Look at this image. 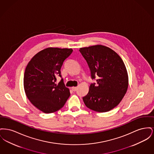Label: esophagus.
<instances>
[{
	"label": "esophagus",
	"mask_w": 154,
	"mask_h": 154,
	"mask_svg": "<svg viewBox=\"0 0 154 154\" xmlns=\"http://www.w3.org/2000/svg\"><path fill=\"white\" fill-rule=\"evenodd\" d=\"M77 87H72V90L73 91H75L77 90Z\"/></svg>",
	"instance_id": "1"
}]
</instances>
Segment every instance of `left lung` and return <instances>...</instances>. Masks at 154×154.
Returning <instances> with one entry per match:
<instances>
[{"mask_svg": "<svg viewBox=\"0 0 154 154\" xmlns=\"http://www.w3.org/2000/svg\"><path fill=\"white\" fill-rule=\"evenodd\" d=\"M88 63L91 77H97V85L89 86L82 97L85 106L97 112L109 111L117 106L126 93L129 79L121 58L114 50L102 45L80 48Z\"/></svg>", "mask_w": 154, "mask_h": 154, "instance_id": "1", "label": "left lung"}]
</instances>
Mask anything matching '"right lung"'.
<instances>
[{"mask_svg": "<svg viewBox=\"0 0 154 154\" xmlns=\"http://www.w3.org/2000/svg\"><path fill=\"white\" fill-rule=\"evenodd\" d=\"M72 48L48 47L31 59L25 69L23 87L30 103L44 113L60 109L70 95L62 79L55 83L57 76L62 77L60 69L65 60L72 53Z\"/></svg>", "mask_w": 154, "mask_h": 154, "instance_id": "1", "label": "right lung"}]
</instances>
